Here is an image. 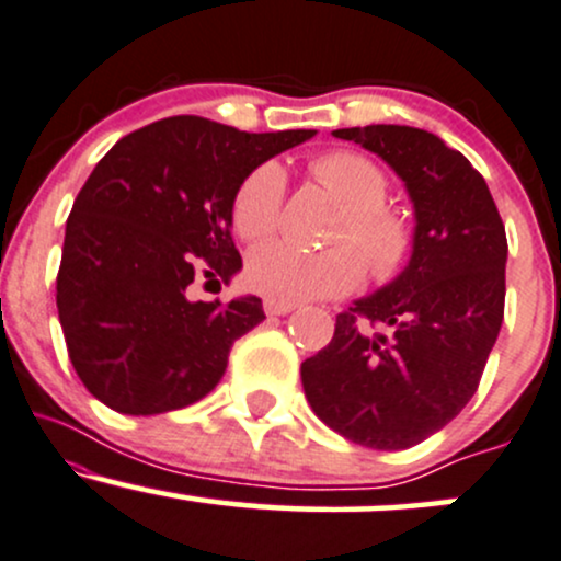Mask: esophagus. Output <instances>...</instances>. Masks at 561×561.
<instances>
[{
	"mask_svg": "<svg viewBox=\"0 0 561 561\" xmlns=\"http://www.w3.org/2000/svg\"><path fill=\"white\" fill-rule=\"evenodd\" d=\"M295 308H298L295 302H279V300H272V298L263 300V310H266L268 316H287V313H293Z\"/></svg>",
	"mask_w": 561,
	"mask_h": 561,
	"instance_id": "34e87169",
	"label": "esophagus"
}]
</instances>
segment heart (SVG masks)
<instances>
[{
	"mask_svg": "<svg viewBox=\"0 0 561 561\" xmlns=\"http://www.w3.org/2000/svg\"><path fill=\"white\" fill-rule=\"evenodd\" d=\"M310 172L347 211L336 221L327 251H306L293 242H268L248 259V285L279 302L336 298L357 287L363 268L370 279L389 282L404 268L415 248V219L389 204V174L357 151H329ZM285 206V172L263 161L242 178L234 191L232 221L242 240L259 242L276 232Z\"/></svg>",
	"mask_w": 561,
	"mask_h": 561,
	"instance_id": "obj_1",
	"label": "heart"
}]
</instances>
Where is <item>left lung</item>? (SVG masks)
<instances>
[{
	"instance_id": "left-lung-1",
	"label": "left lung",
	"mask_w": 561,
	"mask_h": 561,
	"mask_svg": "<svg viewBox=\"0 0 561 561\" xmlns=\"http://www.w3.org/2000/svg\"><path fill=\"white\" fill-rule=\"evenodd\" d=\"M379 153L415 206V248L391 285L336 316L300 366L313 413L370 449H408L476 394L504 319L507 234L481 172L408 125L334 130Z\"/></svg>"
}]
</instances>
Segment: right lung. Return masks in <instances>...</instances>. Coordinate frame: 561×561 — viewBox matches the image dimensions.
Segmentation results:
<instances>
[{"mask_svg":"<svg viewBox=\"0 0 561 561\" xmlns=\"http://www.w3.org/2000/svg\"><path fill=\"white\" fill-rule=\"evenodd\" d=\"M316 130L245 133L167 117L125 135L67 216L57 310L72 368L96 400L159 415L206 397L229 347L261 323L259 298L191 300L201 274H238L232 201L248 172Z\"/></svg>","mask_w":561,"mask_h":561,"instance_id":"1","label":"right lung"}]
</instances>
